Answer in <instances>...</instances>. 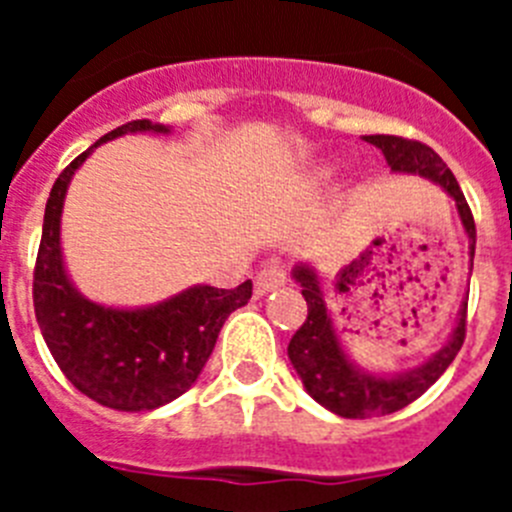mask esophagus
Returning a JSON list of instances; mask_svg holds the SVG:
<instances>
[{
    "label": "esophagus",
    "mask_w": 512,
    "mask_h": 512,
    "mask_svg": "<svg viewBox=\"0 0 512 512\" xmlns=\"http://www.w3.org/2000/svg\"><path fill=\"white\" fill-rule=\"evenodd\" d=\"M287 282V269L282 264H269L256 274V295L264 297Z\"/></svg>",
    "instance_id": "34e87169"
}]
</instances>
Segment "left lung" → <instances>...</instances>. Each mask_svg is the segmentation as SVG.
I'll return each instance as SVG.
<instances>
[{
  "label": "left lung",
  "instance_id": "obj_1",
  "mask_svg": "<svg viewBox=\"0 0 512 512\" xmlns=\"http://www.w3.org/2000/svg\"><path fill=\"white\" fill-rule=\"evenodd\" d=\"M364 140L382 151L392 174L428 179L454 200L459 223L469 238V274H472L474 241H477L474 217L456 176L443 164L441 156L418 140L395 138V135H364ZM292 279L302 287V297L307 302V320L289 341L287 356L295 366L297 377L302 379L307 395L341 418H377V415L402 410L405 405L418 400L449 369L464 343L469 292L461 300L449 338L423 364L405 369V372H372L351 359L343 346L333 312L325 302V289L318 277V269L307 261H300L292 269Z\"/></svg>",
  "mask_w": 512,
  "mask_h": 512
}]
</instances>
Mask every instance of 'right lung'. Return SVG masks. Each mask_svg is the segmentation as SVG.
Here are the masks:
<instances>
[{"mask_svg":"<svg viewBox=\"0 0 512 512\" xmlns=\"http://www.w3.org/2000/svg\"><path fill=\"white\" fill-rule=\"evenodd\" d=\"M130 133L169 135V125L133 120L99 138L56 179L45 205L33 279L40 333L76 390L104 408L146 413L197 382L228 315L251 300V279L235 289L192 284L153 305L115 307L89 300L66 269L61 215L66 192L94 148Z\"/></svg>","mask_w":512,"mask_h":512,"instance_id":"right-lung-1","label":"right lung"}]
</instances>
